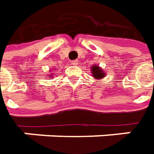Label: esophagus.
<instances>
[{"label":"esophagus","instance_id":"obj_1","mask_svg":"<svg viewBox=\"0 0 154 154\" xmlns=\"http://www.w3.org/2000/svg\"><path fill=\"white\" fill-rule=\"evenodd\" d=\"M72 64L74 65V66H75V65H77V64H78V61H77V60H74V61H72Z\"/></svg>","mask_w":154,"mask_h":154}]
</instances>
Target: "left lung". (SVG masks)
Returning <instances> with one entry per match:
<instances>
[{"label":"left lung","instance_id":"obj_1","mask_svg":"<svg viewBox=\"0 0 154 154\" xmlns=\"http://www.w3.org/2000/svg\"><path fill=\"white\" fill-rule=\"evenodd\" d=\"M92 73L95 79H102L105 77V74L103 72V69L100 68L97 65H94L92 68Z\"/></svg>","mask_w":154,"mask_h":154}]
</instances>
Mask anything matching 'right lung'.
Segmentation results:
<instances>
[{"label": "right lung", "instance_id": "obj_1", "mask_svg": "<svg viewBox=\"0 0 154 154\" xmlns=\"http://www.w3.org/2000/svg\"><path fill=\"white\" fill-rule=\"evenodd\" d=\"M50 77H51V76H50Z\"/></svg>", "mask_w": 154, "mask_h": 154}]
</instances>
